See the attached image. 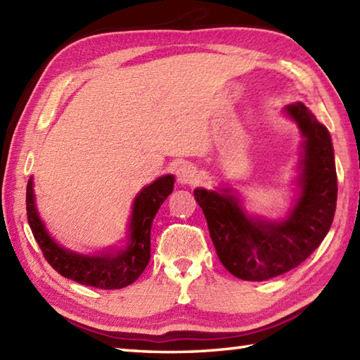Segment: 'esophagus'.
<instances>
[{"instance_id": "obj_1", "label": "esophagus", "mask_w": 360, "mask_h": 360, "mask_svg": "<svg viewBox=\"0 0 360 360\" xmlns=\"http://www.w3.org/2000/svg\"><path fill=\"white\" fill-rule=\"evenodd\" d=\"M176 179H178L179 184H184V186L195 184V182L198 181L196 167L192 164L179 165L178 170H176Z\"/></svg>"}]
</instances>
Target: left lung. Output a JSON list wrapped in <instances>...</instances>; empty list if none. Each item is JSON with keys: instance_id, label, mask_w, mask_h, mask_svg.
<instances>
[{"instance_id": "8db88e82", "label": "left lung", "mask_w": 360, "mask_h": 360, "mask_svg": "<svg viewBox=\"0 0 360 360\" xmlns=\"http://www.w3.org/2000/svg\"><path fill=\"white\" fill-rule=\"evenodd\" d=\"M285 111L304 137L300 196L286 219L248 217L229 188L193 192L218 258L241 280L263 281L294 269L320 246L334 219L338 174L331 136L303 103L288 105Z\"/></svg>"}]
</instances>
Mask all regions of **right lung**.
<instances>
[{
    "mask_svg": "<svg viewBox=\"0 0 360 360\" xmlns=\"http://www.w3.org/2000/svg\"><path fill=\"white\" fill-rule=\"evenodd\" d=\"M174 178L162 176L153 184L142 188L133 204L131 223H129L128 244L125 249L114 254L80 255L60 248L46 232L44 224L37 213L34 201V182L29 179L26 188V210L30 231L40 246L43 255L53 269L66 278L85 286L98 289H120L139 278L150 262L151 224L160 205L173 192Z\"/></svg>",
    "mask_w": 360,
    "mask_h": 360,
    "instance_id": "add662e5",
    "label": "right lung"
}]
</instances>
